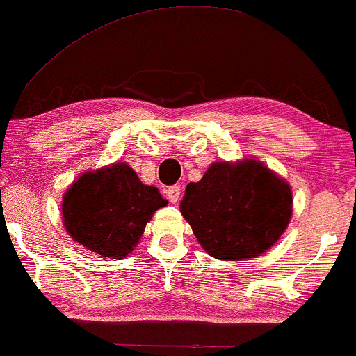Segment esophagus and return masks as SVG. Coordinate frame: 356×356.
<instances>
[{
	"instance_id": "obj_1",
	"label": "esophagus",
	"mask_w": 356,
	"mask_h": 356,
	"mask_svg": "<svg viewBox=\"0 0 356 356\" xmlns=\"http://www.w3.org/2000/svg\"><path fill=\"white\" fill-rule=\"evenodd\" d=\"M179 194H181V188H179L178 184H175V186H170L167 189V197L170 199V202H177L179 199Z\"/></svg>"
}]
</instances>
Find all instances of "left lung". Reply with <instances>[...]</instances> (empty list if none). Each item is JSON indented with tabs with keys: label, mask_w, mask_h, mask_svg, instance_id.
<instances>
[{
	"label": "left lung",
	"mask_w": 356,
	"mask_h": 356,
	"mask_svg": "<svg viewBox=\"0 0 356 356\" xmlns=\"http://www.w3.org/2000/svg\"><path fill=\"white\" fill-rule=\"evenodd\" d=\"M181 213L212 257L236 261L269 250L291 216V191L256 160L217 162L199 183H189Z\"/></svg>",
	"instance_id": "8db88e82"
}]
</instances>
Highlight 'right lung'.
I'll return each instance as SVG.
<instances>
[{"label":"right lung","instance_id":"add662e5","mask_svg":"<svg viewBox=\"0 0 356 356\" xmlns=\"http://www.w3.org/2000/svg\"><path fill=\"white\" fill-rule=\"evenodd\" d=\"M167 201L126 163L84 173L63 197V220L72 240L105 257L133 251L157 209Z\"/></svg>","mask_w":356,"mask_h":356}]
</instances>
